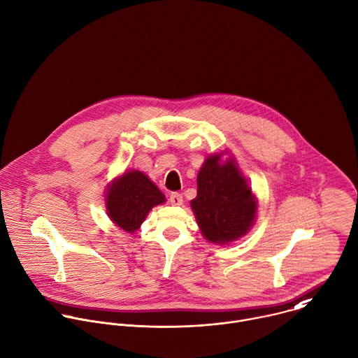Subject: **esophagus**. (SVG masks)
Instances as JSON below:
<instances>
[{"label":"esophagus","instance_id":"1","mask_svg":"<svg viewBox=\"0 0 358 358\" xmlns=\"http://www.w3.org/2000/svg\"><path fill=\"white\" fill-rule=\"evenodd\" d=\"M169 203L172 206H180L183 203V196L180 193H178V192H173L169 196Z\"/></svg>","mask_w":358,"mask_h":358}]
</instances>
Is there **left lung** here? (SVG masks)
<instances>
[{
  "mask_svg": "<svg viewBox=\"0 0 358 358\" xmlns=\"http://www.w3.org/2000/svg\"><path fill=\"white\" fill-rule=\"evenodd\" d=\"M204 238L228 243L243 236L255 222L257 200L232 159L211 155L197 175V196L190 203Z\"/></svg>",
  "mask_w": 358,
  "mask_h": 358,
  "instance_id": "obj_1",
  "label": "left lung"
}]
</instances>
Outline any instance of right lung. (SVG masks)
<instances>
[{"label": "right lung", "mask_w": 358, "mask_h": 358, "mask_svg": "<svg viewBox=\"0 0 358 358\" xmlns=\"http://www.w3.org/2000/svg\"><path fill=\"white\" fill-rule=\"evenodd\" d=\"M162 203H165L162 192L140 171L123 173L106 193L108 215L127 232L137 231L150 210Z\"/></svg>", "instance_id": "obj_1"}]
</instances>
